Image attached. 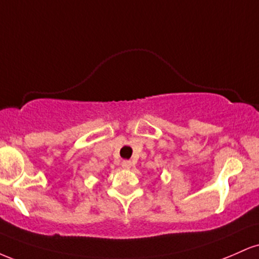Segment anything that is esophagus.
<instances>
[{
  "mask_svg": "<svg viewBox=\"0 0 259 259\" xmlns=\"http://www.w3.org/2000/svg\"><path fill=\"white\" fill-rule=\"evenodd\" d=\"M132 165H133L132 160H123V163H121V167H123L124 169L132 168Z\"/></svg>",
  "mask_w": 259,
  "mask_h": 259,
  "instance_id": "obj_1",
  "label": "esophagus"
}]
</instances>
